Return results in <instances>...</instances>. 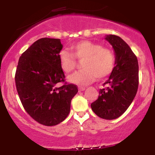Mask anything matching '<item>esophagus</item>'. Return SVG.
<instances>
[{"mask_svg":"<svg viewBox=\"0 0 155 155\" xmlns=\"http://www.w3.org/2000/svg\"><path fill=\"white\" fill-rule=\"evenodd\" d=\"M86 89V87L84 86H79V91H84Z\"/></svg>","mask_w":155,"mask_h":155,"instance_id":"esophagus-1","label":"esophagus"}]
</instances>
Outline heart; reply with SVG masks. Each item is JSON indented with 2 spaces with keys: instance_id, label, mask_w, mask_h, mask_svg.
<instances>
[{
  "instance_id": "obj_1",
  "label": "heart",
  "mask_w": 155,
  "mask_h": 155,
  "mask_svg": "<svg viewBox=\"0 0 155 155\" xmlns=\"http://www.w3.org/2000/svg\"><path fill=\"white\" fill-rule=\"evenodd\" d=\"M72 53L63 50L60 52L59 60L64 72L74 71L77 65L76 60L81 63L82 70L74 73L68 77L71 82L86 85L98 77L104 79L113 71L115 56L111 49L90 41H81L71 47Z\"/></svg>"
}]
</instances>
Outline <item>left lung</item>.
Returning a JSON list of instances; mask_svg holds the SVG:
<instances>
[{
    "mask_svg": "<svg viewBox=\"0 0 155 155\" xmlns=\"http://www.w3.org/2000/svg\"><path fill=\"white\" fill-rule=\"evenodd\" d=\"M106 39L115 51L116 66L101 89L98 98L91 104L92 110L105 120L118 118L127 109L138 87V63L128 44L120 37L109 35Z\"/></svg>",
    "mask_w": 155,
    "mask_h": 155,
    "instance_id": "8db88e82",
    "label": "left lung"
}]
</instances>
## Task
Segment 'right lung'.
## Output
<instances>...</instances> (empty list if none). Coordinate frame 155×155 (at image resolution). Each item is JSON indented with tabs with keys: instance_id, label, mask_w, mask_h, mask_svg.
Here are the masks:
<instances>
[{
	"instance_id": "add662e5",
	"label": "right lung",
	"mask_w": 155,
	"mask_h": 155,
	"mask_svg": "<svg viewBox=\"0 0 155 155\" xmlns=\"http://www.w3.org/2000/svg\"><path fill=\"white\" fill-rule=\"evenodd\" d=\"M60 39H38L22 53L15 73L16 88L27 113L38 123L54 126L69 114L71 102L78 92L68 84L60 64ZM63 85L58 87V84Z\"/></svg>"
}]
</instances>
